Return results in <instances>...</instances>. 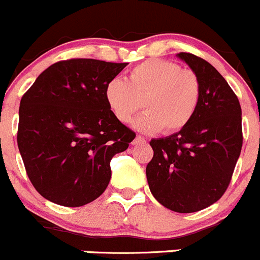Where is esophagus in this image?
<instances>
[{"label": "esophagus", "instance_id": "obj_1", "mask_svg": "<svg viewBox=\"0 0 260 260\" xmlns=\"http://www.w3.org/2000/svg\"><path fill=\"white\" fill-rule=\"evenodd\" d=\"M146 143V139L143 138V136L138 135L133 141V145H140V144H145Z\"/></svg>", "mask_w": 260, "mask_h": 260}]
</instances>
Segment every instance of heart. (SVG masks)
Wrapping results in <instances>:
<instances>
[{
    "instance_id": "b5f03b06",
    "label": "heart",
    "mask_w": 260,
    "mask_h": 260,
    "mask_svg": "<svg viewBox=\"0 0 260 260\" xmlns=\"http://www.w3.org/2000/svg\"><path fill=\"white\" fill-rule=\"evenodd\" d=\"M199 76L178 64L148 59L134 67L126 82L114 78L105 87V100L120 122L127 124L140 111L135 127L141 133H177L189 124L201 101Z\"/></svg>"
}]
</instances>
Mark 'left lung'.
<instances>
[{"mask_svg":"<svg viewBox=\"0 0 260 260\" xmlns=\"http://www.w3.org/2000/svg\"><path fill=\"white\" fill-rule=\"evenodd\" d=\"M177 56L199 76L201 101L186 127L150 141L146 179L159 204L189 214L211 206L229 187L243 145L241 107L209 61L189 53Z\"/></svg>","mask_w":260,"mask_h":260,"instance_id":"8db88e82","label":"left lung"}]
</instances>
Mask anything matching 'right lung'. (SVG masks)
<instances>
[{"label":"right lung","mask_w":260,"mask_h":260,"mask_svg":"<svg viewBox=\"0 0 260 260\" xmlns=\"http://www.w3.org/2000/svg\"><path fill=\"white\" fill-rule=\"evenodd\" d=\"M126 66L82 58L58 61L22 96L17 145L44 199L79 207L107 188L112 156L135 139L105 100L106 84Z\"/></svg>","instance_id":"add662e5"}]
</instances>
